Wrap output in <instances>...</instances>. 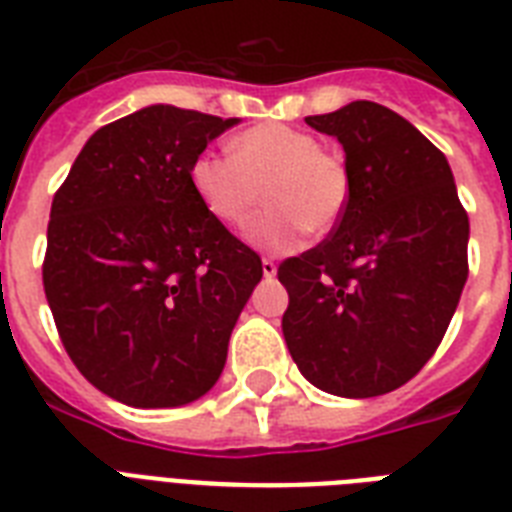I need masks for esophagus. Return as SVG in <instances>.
I'll list each match as a JSON object with an SVG mask.
<instances>
[{
    "label": "esophagus",
    "mask_w": 512,
    "mask_h": 512,
    "mask_svg": "<svg viewBox=\"0 0 512 512\" xmlns=\"http://www.w3.org/2000/svg\"><path fill=\"white\" fill-rule=\"evenodd\" d=\"M263 276L265 279H273V276H276V263H273L271 257H263Z\"/></svg>",
    "instance_id": "1"
}]
</instances>
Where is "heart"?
Masks as SVG:
<instances>
[{
	"instance_id": "1",
	"label": "heart",
	"mask_w": 512,
	"mask_h": 512,
	"mask_svg": "<svg viewBox=\"0 0 512 512\" xmlns=\"http://www.w3.org/2000/svg\"><path fill=\"white\" fill-rule=\"evenodd\" d=\"M191 188L201 207L228 228H241L265 201L268 212L249 225L247 239L268 252L297 247L303 233L324 236L348 207L350 177L311 132L263 124L231 140V156L201 154L191 164Z\"/></svg>"
}]
</instances>
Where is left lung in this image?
Segmentation results:
<instances>
[{
  "label": "left lung",
  "mask_w": 512,
  "mask_h": 512,
  "mask_svg": "<svg viewBox=\"0 0 512 512\" xmlns=\"http://www.w3.org/2000/svg\"><path fill=\"white\" fill-rule=\"evenodd\" d=\"M305 122L340 140L350 196L327 239L279 265L284 340L316 388L382 396L444 340L468 281V212L446 156L396 111L356 100Z\"/></svg>",
  "instance_id": "left-lung-1"
}]
</instances>
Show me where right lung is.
Returning <instances> with one entry per match:
<instances>
[{"mask_svg":"<svg viewBox=\"0 0 512 512\" xmlns=\"http://www.w3.org/2000/svg\"><path fill=\"white\" fill-rule=\"evenodd\" d=\"M239 119L148 106L100 127L55 193L42 265L60 342L106 396L162 409L217 382L255 249L201 207L191 164Z\"/></svg>","mask_w":512,"mask_h":512,"instance_id":"obj_1","label":"right lung"}]
</instances>
